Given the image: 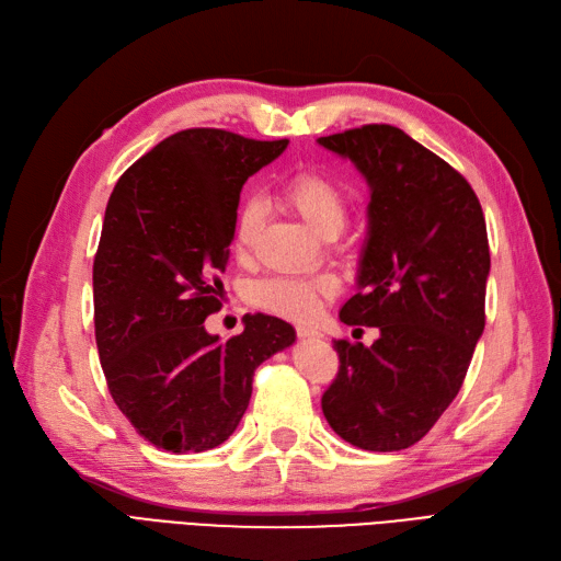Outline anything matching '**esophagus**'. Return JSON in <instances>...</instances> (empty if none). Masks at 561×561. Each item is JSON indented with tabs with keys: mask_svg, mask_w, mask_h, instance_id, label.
<instances>
[{
	"mask_svg": "<svg viewBox=\"0 0 561 561\" xmlns=\"http://www.w3.org/2000/svg\"><path fill=\"white\" fill-rule=\"evenodd\" d=\"M297 334H299V339H304V342H307V339H320V336H322V334H320V330H316V328H307V325L297 328Z\"/></svg>",
	"mask_w": 561,
	"mask_h": 561,
	"instance_id": "esophagus-1",
	"label": "esophagus"
}]
</instances>
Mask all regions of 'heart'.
<instances>
[{"label": "heart", "mask_w": 561, "mask_h": 561, "mask_svg": "<svg viewBox=\"0 0 561 561\" xmlns=\"http://www.w3.org/2000/svg\"><path fill=\"white\" fill-rule=\"evenodd\" d=\"M285 206H290L320 239H334L344 229L348 217V194L342 184L322 173H299L287 180L280 190ZM262 227V208L248 201L236 215L233 243L243 252L252 245L254 236ZM332 285L325 278H266L252 287V301L285 318L304 320L318 311L320 297L330 295Z\"/></svg>", "instance_id": "heart-1"}]
</instances>
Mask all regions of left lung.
I'll use <instances>...</instances> for the list:
<instances>
[{"mask_svg": "<svg viewBox=\"0 0 561 561\" xmlns=\"http://www.w3.org/2000/svg\"><path fill=\"white\" fill-rule=\"evenodd\" d=\"M318 145L348 159L369 186L358 293L339 318L379 328L371 346L334 342L342 365L322 414L353 447L400 451L451 404L484 332V213L463 175L396 126L353 128Z\"/></svg>", "mask_w": 561, "mask_h": 561, "instance_id": "left-lung-1", "label": "left lung"}]
</instances>
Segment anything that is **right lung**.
<instances>
[{
    "label": "right lung",
    "instance_id": "obj_1",
    "mask_svg": "<svg viewBox=\"0 0 561 561\" xmlns=\"http://www.w3.org/2000/svg\"><path fill=\"white\" fill-rule=\"evenodd\" d=\"M285 147L180 130L110 196L93 262L95 344L116 407L159 449L222 445L248 410L254 369L295 344L290 322L264 313H248L227 342L203 325L219 311L243 184Z\"/></svg>",
    "mask_w": 561,
    "mask_h": 561
}]
</instances>
